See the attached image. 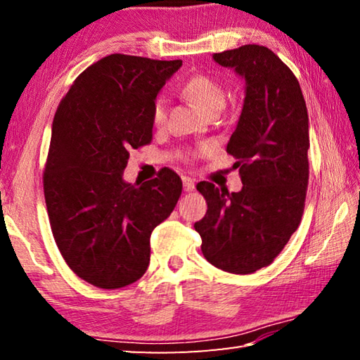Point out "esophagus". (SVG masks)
Masks as SVG:
<instances>
[{
	"instance_id": "34e87169",
	"label": "esophagus",
	"mask_w": 360,
	"mask_h": 360,
	"mask_svg": "<svg viewBox=\"0 0 360 360\" xmlns=\"http://www.w3.org/2000/svg\"><path fill=\"white\" fill-rule=\"evenodd\" d=\"M182 186H184L186 192H191L195 188V181L191 178V176H182Z\"/></svg>"
}]
</instances>
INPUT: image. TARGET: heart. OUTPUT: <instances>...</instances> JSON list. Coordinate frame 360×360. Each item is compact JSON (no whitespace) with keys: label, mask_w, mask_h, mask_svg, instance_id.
Here are the masks:
<instances>
[{"label":"heart","mask_w":360,"mask_h":360,"mask_svg":"<svg viewBox=\"0 0 360 360\" xmlns=\"http://www.w3.org/2000/svg\"><path fill=\"white\" fill-rule=\"evenodd\" d=\"M182 95L193 103L205 114L216 115L225 106V92L216 79L205 75H195L184 81L181 87ZM167 120V103L163 98H155L150 109V122L155 129H162Z\"/></svg>","instance_id":"heart-1"}]
</instances>
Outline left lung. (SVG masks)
<instances>
[{
    "label": "left lung",
    "mask_w": 360,
    "mask_h": 360,
    "mask_svg": "<svg viewBox=\"0 0 360 360\" xmlns=\"http://www.w3.org/2000/svg\"><path fill=\"white\" fill-rule=\"evenodd\" d=\"M245 77L246 96L227 152L243 188L200 182L208 211L195 230L205 259L249 275L270 265L302 221L308 187V111L294 72L270 49L246 44L212 56Z\"/></svg>",
    "instance_id": "1"
}]
</instances>
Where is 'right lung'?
<instances>
[{
  "label": "right lung",
  "instance_id": "right-lung-1",
  "mask_svg": "<svg viewBox=\"0 0 360 360\" xmlns=\"http://www.w3.org/2000/svg\"><path fill=\"white\" fill-rule=\"evenodd\" d=\"M182 60L112 53L90 65L60 101L46 162L44 197L57 246L72 271L100 289L138 281L150 233L182 192L173 169L125 182L130 150L150 143V109Z\"/></svg>",
  "mask_w": 360,
  "mask_h": 360
}]
</instances>
